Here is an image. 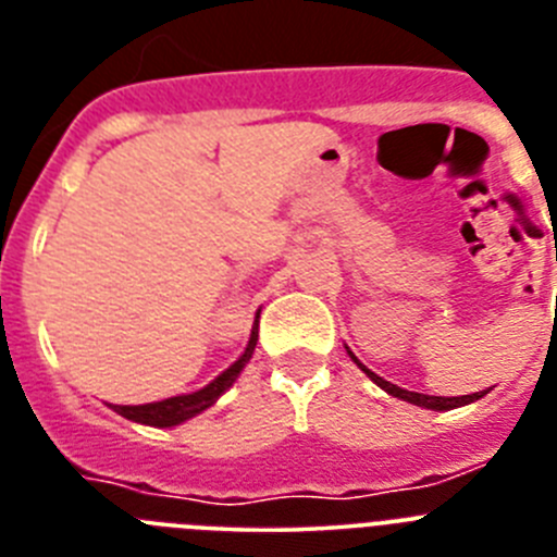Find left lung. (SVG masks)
Wrapping results in <instances>:
<instances>
[{"instance_id": "obj_1", "label": "left lung", "mask_w": 557, "mask_h": 557, "mask_svg": "<svg viewBox=\"0 0 557 557\" xmlns=\"http://www.w3.org/2000/svg\"><path fill=\"white\" fill-rule=\"evenodd\" d=\"M346 351H348V346H346ZM348 357H351L354 362H357L359 371L366 373V376L371 379L373 385H379V387H382V391H385V393H391V396L401 398V401H410V405H416V407H424V410H435V412L455 410V407H466V405H471V401H476V398H482V396H485V393H488V391H482V393H471V396H451V398H446V396H424V393H412V391H405V387L391 385V382H387V379L376 376V373H373L371 368L362 366V362H359V359L354 357L351 351H348Z\"/></svg>"}]
</instances>
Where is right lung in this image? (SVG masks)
I'll return each mask as SVG.
<instances>
[{"label": "right lung", "instance_id": "obj_1", "mask_svg": "<svg viewBox=\"0 0 557 557\" xmlns=\"http://www.w3.org/2000/svg\"><path fill=\"white\" fill-rule=\"evenodd\" d=\"M262 312V309H259ZM259 312H256V321L253 329H250V337H248V346H245L243 357L236 359L234 366L225 368L220 376H214L206 387L195 393H181V396H170L164 401H152V405H111L113 412H120L122 418L127 421H136V424H145V426H159V430H166V426H178L189 418L200 416L203 410H209L211 405H218V398L228 391L231 385L236 382V376L243 373V368L248 366L250 357H253V348H256V339H259Z\"/></svg>", "mask_w": 557, "mask_h": 557}]
</instances>
